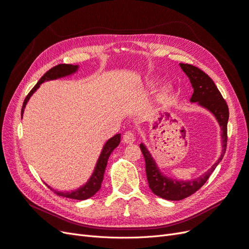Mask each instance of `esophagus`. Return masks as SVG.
I'll use <instances>...</instances> for the list:
<instances>
[{"label": "esophagus", "instance_id": "obj_1", "mask_svg": "<svg viewBox=\"0 0 249 249\" xmlns=\"http://www.w3.org/2000/svg\"><path fill=\"white\" fill-rule=\"evenodd\" d=\"M123 139H124V142L125 144H133L135 142V140H136V135L133 132H131V131H126L124 134Z\"/></svg>", "mask_w": 249, "mask_h": 249}]
</instances>
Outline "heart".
Masks as SVG:
<instances>
[{
  "instance_id": "obj_1",
  "label": "heart",
  "mask_w": 249,
  "mask_h": 249,
  "mask_svg": "<svg viewBox=\"0 0 249 249\" xmlns=\"http://www.w3.org/2000/svg\"><path fill=\"white\" fill-rule=\"evenodd\" d=\"M170 95H171L170 89L163 88L162 90L159 92V94H158V100H159V102L165 103L168 100V99H170Z\"/></svg>"
}]
</instances>
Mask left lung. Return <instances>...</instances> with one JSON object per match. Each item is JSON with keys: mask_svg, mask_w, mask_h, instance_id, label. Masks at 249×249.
Returning a JSON list of instances; mask_svg holds the SVG:
<instances>
[{"mask_svg": "<svg viewBox=\"0 0 249 249\" xmlns=\"http://www.w3.org/2000/svg\"><path fill=\"white\" fill-rule=\"evenodd\" d=\"M183 71L188 75L189 79L194 89V93L191 98V102H198L201 106L207 108L208 110L213 113L216 117L218 124L222 128L223 138V152L218 160L212 166L210 171H207L202 177L195 178L193 181H176L173 178H165L158 168L151 157V154L148 152L143 144L140 145L141 151L145 158L146 163V175L149 188L152 192L161 198L167 200H182L184 198L191 196L206 183L208 178L211 177L213 172L215 170L216 165L223 159L227 141H228V119H229V108L227 102L223 98L221 92L214 85L213 79L208 76L200 68L193 66L191 64L180 63Z\"/></svg>", "mask_w": 249, "mask_h": 249, "instance_id": "left-lung-1", "label": "left lung"}]
</instances>
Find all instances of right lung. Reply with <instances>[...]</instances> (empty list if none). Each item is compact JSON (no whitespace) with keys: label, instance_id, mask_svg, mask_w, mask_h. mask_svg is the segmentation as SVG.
Masks as SVG:
<instances>
[{"label":"right lung","instance_id":"obj_1","mask_svg":"<svg viewBox=\"0 0 249 249\" xmlns=\"http://www.w3.org/2000/svg\"><path fill=\"white\" fill-rule=\"evenodd\" d=\"M77 69V65H72V64H58L54 67H52L49 71L39 78V81L36 83V85L32 89V91L28 93V95L26 96V98L24 99V102L22 105V109H21V115L23 114L24 111V107L28 101V99L31 98V96L35 93V91H36V89L39 87L42 83H44L45 81H49V79H56L58 77H63L66 75L71 74L73 72L76 71ZM119 142H121V134H117L114 137H112L111 139H109L107 141V143L105 144L102 153L98 159V162L96 164L95 171L91 177L89 182L82 188L77 189L75 191H71V192H58L53 190H51L56 193L59 196L62 197H66V198H71V199H77V200H85L90 198L92 196H94L98 191L99 189L101 188V183L103 181V177H104V172L105 168L107 165V160L109 156H110L111 152L114 150V149L119 145Z\"/></svg>","mask_w":249,"mask_h":249}]
</instances>
